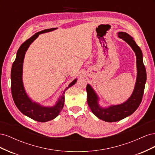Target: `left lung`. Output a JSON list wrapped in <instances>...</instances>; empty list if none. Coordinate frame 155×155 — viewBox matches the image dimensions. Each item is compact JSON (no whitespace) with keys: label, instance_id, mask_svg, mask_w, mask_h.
<instances>
[{"label":"left lung","instance_id":"8db88e82","mask_svg":"<svg viewBox=\"0 0 155 155\" xmlns=\"http://www.w3.org/2000/svg\"><path fill=\"white\" fill-rule=\"evenodd\" d=\"M118 37L123 39L133 48L137 56V78L132 95L125 103L120 105H112L104 109L98 105V97L89 84L87 85V102L93 114L98 118L107 122H115L132 114L141 104L146 82V70L143 63V55L141 49L136 43L133 38L125 32H118Z\"/></svg>","mask_w":155,"mask_h":155}]
</instances>
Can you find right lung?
<instances>
[{"mask_svg":"<svg viewBox=\"0 0 155 155\" xmlns=\"http://www.w3.org/2000/svg\"><path fill=\"white\" fill-rule=\"evenodd\" d=\"M56 29L52 28L50 29H46L36 33L30 39L22 43L17 52V57L13 62L11 72V90L13 99L15 105L23 114L29 118L40 122H46L54 119L57 117L63 109L64 102V93L68 88L74 85L76 83L77 79L69 84L63 92L62 96L58 100L57 104L53 107H42L38 104L32 101L27 96L22 83V64L26 50L30 44L34 41L39 34L51 31Z\"/></svg>","mask_w":155,"mask_h":155,"instance_id":"obj_1","label":"right lung"}]
</instances>
